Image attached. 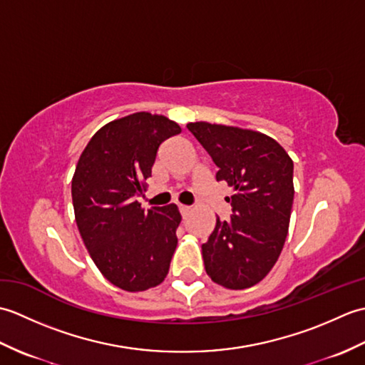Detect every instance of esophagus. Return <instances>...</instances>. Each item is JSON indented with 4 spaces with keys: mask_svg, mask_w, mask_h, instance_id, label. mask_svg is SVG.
Returning a JSON list of instances; mask_svg holds the SVG:
<instances>
[{
    "mask_svg": "<svg viewBox=\"0 0 365 365\" xmlns=\"http://www.w3.org/2000/svg\"><path fill=\"white\" fill-rule=\"evenodd\" d=\"M178 210H180L182 216L185 218V216H187L191 212V207H188V205H178Z\"/></svg>",
    "mask_w": 365,
    "mask_h": 365,
    "instance_id": "obj_1",
    "label": "esophagus"
}]
</instances>
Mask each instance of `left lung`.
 <instances>
[{
	"instance_id": "obj_1",
	"label": "left lung",
	"mask_w": 365,
	"mask_h": 365,
	"mask_svg": "<svg viewBox=\"0 0 365 365\" xmlns=\"http://www.w3.org/2000/svg\"><path fill=\"white\" fill-rule=\"evenodd\" d=\"M218 166L216 180L234 188L229 221L202 245L207 274L226 289L260 282L281 254L293 204V161L282 145L259 131L191 122L187 125Z\"/></svg>"
}]
</instances>
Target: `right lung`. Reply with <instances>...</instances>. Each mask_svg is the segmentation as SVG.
<instances>
[{
	"instance_id": "right-lung-1",
	"label": "right lung",
	"mask_w": 365,
	"mask_h": 365,
	"mask_svg": "<svg viewBox=\"0 0 365 365\" xmlns=\"http://www.w3.org/2000/svg\"><path fill=\"white\" fill-rule=\"evenodd\" d=\"M182 128L165 115L135 113L106 123L91 138L72 178L76 226L108 281L144 292L165 281L182 221L175 204L144 210L136 196L158 147Z\"/></svg>"
}]
</instances>
